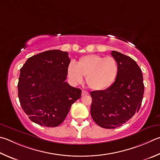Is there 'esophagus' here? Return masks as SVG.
I'll list each match as a JSON object with an SVG mask.
<instances>
[{
    "instance_id": "esophagus-1",
    "label": "esophagus",
    "mask_w": 160,
    "mask_h": 160,
    "mask_svg": "<svg viewBox=\"0 0 160 160\" xmlns=\"http://www.w3.org/2000/svg\"><path fill=\"white\" fill-rule=\"evenodd\" d=\"M89 94V92L85 91V90H82V96H85V95H88Z\"/></svg>"
}]
</instances>
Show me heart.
<instances>
[{"instance_id":"b5f03b06","label":"heart","mask_w":160,"mask_h":160,"mask_svg":"<svg viewBox=\"0 0 160 160\" xmlns=\"http://www.w3.org/2000/svg\"><path fill=\"white\" fill-rule=\"evenodd\" d=\"M119 72L118 62L112 57H104L97 54H89L81 57L77 63L71 62L67 68L68 77L74 84L82 82L89 88L102 91L109 88L117 79Z\"/></svg>"}]
</instances>
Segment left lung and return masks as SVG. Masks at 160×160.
I'll return each instance as SVG.
<instances>
[{"label":"left lung","instance_id":"obj_1","mask_svg":"<svg viewBox=\"0 0 160 160\" xmlns=\"http://www.w3.org/2000/svg\"><path fill=\"white\" fill-rule=\"evenodd\" d=\"M111 55L118 63L117 79L109 88L90 93L92 118L105 129L117 128L130 120L140 109L144 94L143 74L135 61L117 51Z\"/></svg>","mask_w":160,"mask_h":160}]
</instances>
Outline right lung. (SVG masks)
<instances>
[{
	"label": "right lung",
	"mask_w": 160,
	"mask_h": 160,
	"mask_svg": "<svg viewBox=\"0 0 160 160\" xmlns=\"http://www.w3.org/2000/svg\"><path fill=\"white\" fill-rule=\"evenodd\" d=\"M71 62L67 52H41L20 69L18 97L28 118L39 125L55 127L63 122L82 90L66 82Z\"/></svg>",
	"instance_id": "1"
}]
</instances>
